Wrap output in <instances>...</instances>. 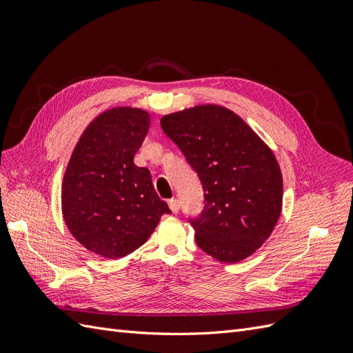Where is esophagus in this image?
Here are the masks:
<instances>
[{
    "instance_id": "34e87169",
    "label": "esophagus",
    "mask_w": 353,
    "mask_h": 353,
    "mask_svg": "<svg viewBox=\"0 0 353 353\" xmlns=\"http://www.w3.org/2000/svg\"><path fill=\"white\" fill-rule=\"evenodd\" d=\"M168 205H169V208H170V210H172L174 213H176L178 210H179V200L178 199H170L169 201H168Z\"/></svg>"
}]
</instances>
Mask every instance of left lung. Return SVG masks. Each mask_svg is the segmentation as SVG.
I'll use <instances>...</instances> for the list:
<instances>
[{"label":"left lung","instance_id":"1","mask_svg":"<svg viewBox=\"0 0 353 353\" xmlns=\"http://www.w3.org/2000/svg\"><path fill=\"white\" fill-rule=\"evenodd\" d=\"M160 126L205 191V209L190 221L199 248L223 263L249 258L281 215L283 175L274 152L237 113L218 104L165 114Z\"/></svg>","mask_w":353,"mask_h":353}]
</instances>
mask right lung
<instances>
[{
	"label": "right lung",
	"instance_id": "1",
	"mask_svg": "<svg viewBox=\"0 0 353 353\" xmlns=\"http://www.w3.org/2000/svg\"><path fill=\"white\" fill-rule=\"evenodd\" d=\"M150 128V113L113 108L90 122L74 145L61 184V212L85 249L117 259L143 245L160 216L170 213L150 170L134 163Z\"/></svg>",
	"mask_w": 353,
	"mask_h": 353
}]
</instances>
